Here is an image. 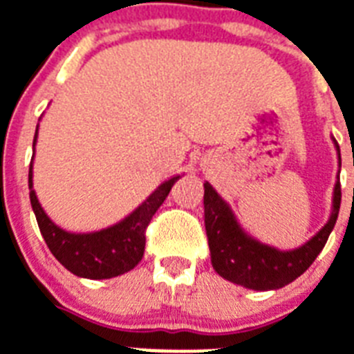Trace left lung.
<instances>
[{
    "mask_svg": "<svg viewBox=\"0 0 354 354\" xmlns=\"http://www.w3.org/2000/svg\"><path fill=\"white\" fill-rule=\"evenodd\" d=\"M333 142L340 154L336 140ZM203 189L205 231L212 267L225 280L254 291L280 289L309 269L331 234L342 202L340 182H336L333 191V211L326 225L298 249L280 251L277 247L258 242L257 238L243 231L231 205L214 191L211 183H203Z\"/></svg>",
    "mask_w": 354,
    "mask_h": 354,
    "instance_id": "obj_1",
    "label": "left lung"
}]
</instances>
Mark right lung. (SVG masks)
<instances>
[{
    "mask_svg": "<svg viewBox=\"0 0 354 354\" xmlns=\"http://www.w3.org/2000/svg\"><path fill=\"white\" fill-rule=\"evenodd\" d=\"M36 140L37 127L32 149H36ZM32 162L28 167L30 205L36 214L43 240L65 269H68L76 277L88 278V280L120 277L140 263L145 251V229L151 218L154 216V212L160 209L163 200L171 192V187L180 178L172 176L171 180L158 185L156 191L152 192L145 202H142V205H138L129 216L114 225L93 232H71L56 225L47 216V212L43 211L32 185Z\"/></svg>",
    "mask_w": 354,
    "mask_h": 354,
    "instance_id": "add662e5",
    "label": "right lung"
}]
</instances>
